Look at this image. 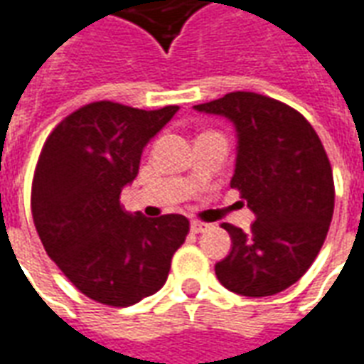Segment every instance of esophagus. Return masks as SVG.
Returning a JSON list of instances; mask_svg holds the SVG:
<instances>
[{
	"label": "esophagus",
	"instance_id": "obj_1",
	"mask_svg": "<svg viewBox=\"0 0 364 364\" xmlns=\"http://www.w3.org/2000/svg\"><path fill=\"white\" fill-rule=\"evenodd\" d=\"M192 232H203V230H208L209 229V225L208 223H203V221H198V219H193L192 221Z\"/></svg>",
	"mask_w": 364,
	"mask_h": 364
}]
</instances>
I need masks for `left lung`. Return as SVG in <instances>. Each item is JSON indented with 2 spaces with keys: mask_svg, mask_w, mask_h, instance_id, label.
Wrapping results in <instances>:
<instances>
[{
  "mask_svg": "<svg viewBox=\"0 0 364 364\" xmlns=\"http://www.w3.org/2000/svg\"><path fill=\"white\" fill-rule=\"evenodd\" d=\"M193 108L235 124L230 188L256 215L248 232L221 225L232 250L217 262V279L242 296L281 293L312 266L330 229L336 190L322 141L301 112L258 92H229Z\"/></svg>",
  "mask_w": 364,
  "mask_h": 364,
  "instance_id": "1",
  "label": "left lung"
}]
</instances>
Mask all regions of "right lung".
I'll return each mask as SVG.
<instances>
[{"label": "right lung", "mask_w": 364, "mask_h": 364, "mask_svg": "<svg viewBox=\"0 0 364 364\" xmlns=\"http://www.w3.org/2000/svg\"><path fill=\"white\" fill-rule=\"evenodd\" d=\"M176 112L98 100L63 118L41 151L31 193L36 232L63 275L100 304L124 309L156 293L188 237L184 215L149 219L120 203L143 147Z\"/></svg>", "instance_id": "obj_1"}]
</instances>
